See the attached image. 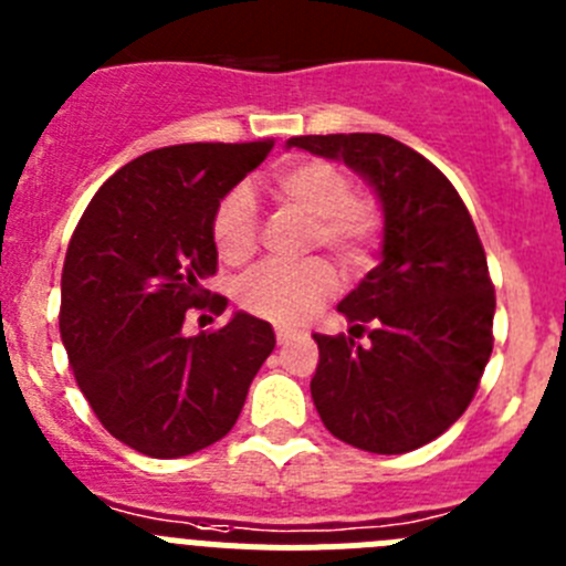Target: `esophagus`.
Returning a JSON list of instances; mask_svg holds the SVG:
<instances>
[{"label": "esophagus", "instance_id": "1", "mask_svg": "<svg viewBox=\"0 0 566 566\" xmlns=\"http://www.w3.org/2000/svg\"><path fill=\"white\" fill-rule=\"evenodd\" d=\"M295 335H298V333H295V329H290V327H276V340H279V344H290V340H293Z\"/></svg>", "mask_w": 566, "mask_h": 566}]
</instances>
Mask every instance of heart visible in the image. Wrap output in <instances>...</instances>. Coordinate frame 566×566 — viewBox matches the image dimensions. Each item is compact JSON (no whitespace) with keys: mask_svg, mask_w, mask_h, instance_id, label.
Here are the masks:
<instances>
[{"mask_svg":"<svg viewBox=\"0 0 566 566\" xmlns=\"http://www.w3.org/2000/svg\"><path fill=\"white\" fill-rule=\"evenodd\" d=\"M271 195L279 206L310 217L307 248H324L344 271H360L380 237V213L355 195L349 171L321 157L279 166L271 175ZM211 239L222 262L245 264L259 251L262 217L248 188H231L211 217ZM333 264L310 259L302 264H264L239 284V304L259 318L302 324L335 293Z\"/></svg>","mask_w":566,"mask_h":566,"instance_id":"obj_1","label":"heart"}]
</instances>
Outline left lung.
I'll return each instance as SVG.
<instances>
[{
	"instance_id": "left-lung-1",
	"label": "left lung",
	"mask_w": 566,
	"mask_h": 566,
	"mask_svg": "<svg viewBox=\"0 0 566 566\" xmlns=\"http://www.w3.org/2000/svg\"><path fill=\"white\" fill-rule=\"evenodd\" d=\"M369 177L386 211L384 259L338 304L349 335H313V403L329 434L371 454H406L454 426L493 349V293L465 202L420 151L386 135L290 137ZM366 332L370 344L355 345Z\"/></svg>"
}]
</instances>
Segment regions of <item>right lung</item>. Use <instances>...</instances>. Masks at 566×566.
Instances as JSON below:
<instances>
[{
    "mask_svg": "<svg viewBox=\"0 0 566 566\" xmlns=\"http://www.w3.org/2000/svg\"><path fill=\"white\" fill-rule=\"evenodd\" d=\"M273 140L182 144L115 171L81 213L61 271L59 329L70 371L112 437L155 460L222 440L273 353L268 321L182 335L186 310L222 313L213 208Z\"/></svg>",
    "mask_w": 566,
    "mask_h": 566,
    "instance_id": "1",
    "label": "right lung"
}]
</instances>
